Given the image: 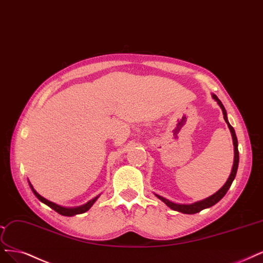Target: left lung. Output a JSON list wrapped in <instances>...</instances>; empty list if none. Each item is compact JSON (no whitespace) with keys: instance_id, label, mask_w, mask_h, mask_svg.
Returning a JSON list of instances; mask_svg holds the SVG:
<instances>
[{"instance_id":"1","label":"left lung","mask_w":263,"mask_h":263,"mask_svg":"<svg viewBox=\"0 0 263 263\" xmlns=\"http://www.w3.org/2000/svg\"><path fill=\"white\" fill-rule=\"evenodd\" d=\"M212 98L214 99V100L216 101V103L219 104V106L221 107V110L223 112V117H224V121L226 122V124H228L229 128H230V132L232 134V138H233V144H234V163H233V167H232V172L231 174L228 178V180H226V183L216 192L215 194L211 195L210 197H208L205 199H203V200H200V201H197V202H194L192 204H182V203H176V202H173L168 200V199L162 197L160 195H156V197H158L161 201L164 202L168 208H171L172 210L174 211H178V212H182V213H185V214H195V213H198L200 212L201 210L203 209H206V208H210L212 205H214L216 202H219L221 199L225 196V194L228 193V190L230 189L233 180L235 178V176H236V173H237V168H238V162H239V155H238V142H237V137H236V134H235V130L234 128L232 127V125L230 124L229 120H228V113H226V110L224 105L222 104V102L219 100L218 97H216L215 95H212Z\"/></svg>"}]
</instances>
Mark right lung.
<instances>
[{
  "label": "right lung",
  "instance_id": "obj_1",
  "mask_svg": "<svg viewBox=\"0 0 263 263\" xmlns=\"http://www.w3.org/2000/svg\"><path fill=\"white\" fill-rule=\"evenodd\" d=\"M29 183V186L32 190V193L35 195V197H37L39 200L41 202H43L44 204L49 205L51 209H53L54 211H57L58 213L62 214V215H65V216H73V215H76V214H81V213H85L86 211H88L90 208H91L93 205V203L97 201V199L100 197V195L95 197L93 199H91V200H89L87 203L83 204V205H79V206H73V208H67V206H63V205H60V204H57L54 203L50 200H48V199H45L44 197H42L41 195H39L37 192H35V189L33 188V186L31 185V183L28 180Z\"/></svg>",
  "mask_w": 263,
  "mask_h": 263
}]
</instances>
